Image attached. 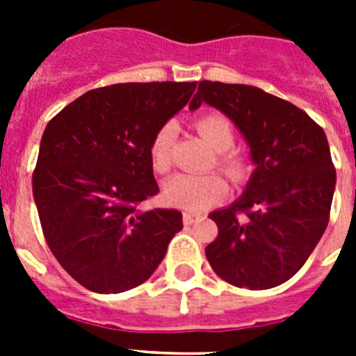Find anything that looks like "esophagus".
<instances>
[{
	"label": "esophagus",
	"instance_id": "1",
	"mask_svg": "<svg viewBox=\"0 0 356 356\" xmlns=\"http://www.w3.org/2000/svg\"><path fill=\"white\" fill-rule=\"evenodd\" d=\"M201 221V216L194 212H184V222L185 225H194V222Z\"/></svg>",
	"mask_w": 356,
	"mask_h": 356
}]
</instances>
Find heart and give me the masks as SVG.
<instances>
[{
  "label": "heart",
  "instance_id": "b5f03b06",
  "mask_svg": "<svg viewBox=\"0 0 356 356\" xmlns=\"http://www.w3.org/2000/svg\"><path fill=\"white\" fill-rule=\"evenodd\" d=\"M196 130L216 153H221L217 163L222 171L234 178L241 180L246 175V163L237 155L226 153L234 146V130L226 118L219 114L201 115L196 121ZM176 127L175 122H165L159 128L149 146V156L153 169L156 172H165L171 165V147L175 140ZM228 193V185L219 175H175L163 184V197L176 207H184L193 212H201L209 207L216 205L225 200Z\"/></svg>",
  "mask_w": 356,
  "mask_h": 356
}]
</instances>
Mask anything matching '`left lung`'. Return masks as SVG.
I'll list each match as a JSON object with an SVG mask.
<instances>
[{
  "instance_id": "obj_1",
  "label": "left lung",
  "mask_w": 356,
  "mask_h": 356,
  "mask_svg": "<svg viewBox=\"0 0 356 356\" xmlns=\"http://www.w3.org/2000/svg\"><path fill=\"white\" fill-rule=\"evenodd\" d=\"M201 103L234 122L254 165L244 193L209 216L219 234L207 259L235 287L273 289L300 271L328 226L335 191L328 139L303 110L259 87L205 80L188 108Z\"/></svg>"
}]
</instances>
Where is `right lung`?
I'll return each mask as SVG.
<instances>
[{
    "instance_id": "1",
    "label": "right lung",
    "mask_w": 356,
    "mask_h": 356,
    "mask_svg": "<svg viewBox=\"0 0 356 356\" xmlns=\"http://www.w3.org/2000/svg\"><path fill=\"white\" fill-rule=\"evenodd\" d=\"M194 89L196 81L110 85L48 122L33 200L49 250L85 289L118 294L144 284L184 226L178 210L139 203L159 193L151 140Z\"/></svg>"
}]
</instances>
